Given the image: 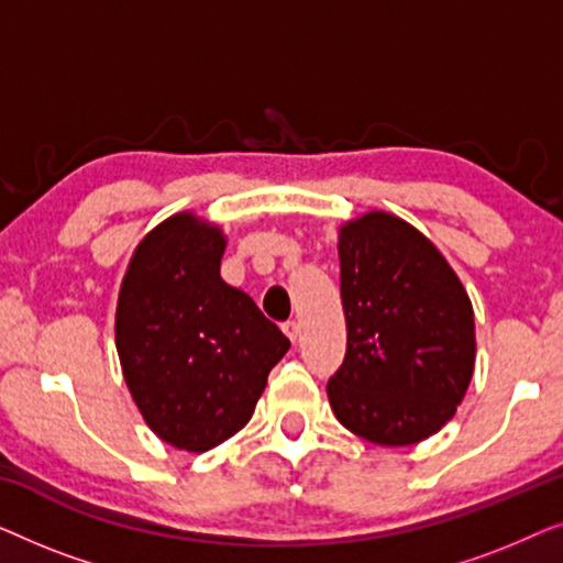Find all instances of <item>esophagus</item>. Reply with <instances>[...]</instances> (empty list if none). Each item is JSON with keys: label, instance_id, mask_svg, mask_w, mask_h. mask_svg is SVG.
<instances>
[{"label": "esophagus", "instance_id": "obj_1", "mask_svg": "<svg viewBox=\"0 0 563 563\" xmlns=\"http://www.w3.org/2000/svg\"><path fill=\"white\" fill-rule=\"evenodd\" d=\"M282 330H284V333H287L289 341H297V338H299V322L297 320L282 322Z\"/></svg>", "mask_w": 563, "mask_h": 563}]
</instances>
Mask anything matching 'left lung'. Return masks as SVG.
Segmentation results:
<instances>
[{
  "label": "left lung",
  "instance_id": "8db88e82",
  "mask_svg": "<svg viewBox=\"0 0 563 563\" xmlns=\"http://www.w3.org/2000/svg\"><path fill=\"white\" fill-rule=\"evenodd\" d=\"M349 345L328 382L335 418L379 445L426 441L453 418L474 372V310L459 276L405 220L341 228Z\"/></svg>",
  "mask_w": 563,
  "mask_h": 563
}]
</instances>
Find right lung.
I'll list each match as a JSON object with an SVG mask.
<instances>
[{"instance_id": "add662e5", "label": "right lung", "mask_w": 563, "mask_h": 563, "mask_svg": "<svg viewBox=\"0 0 563 563\" xmlns=\"http://www.w3.org/2000/svg\"><path fill=\"white\" fill-rule=\"evenodd\" d=\"M225 238L195 214L145 235L122 279L114 338L122 374L153 433L210 451L251 420L289 338L220 276Z\"/></svg>"}]
</instances>
